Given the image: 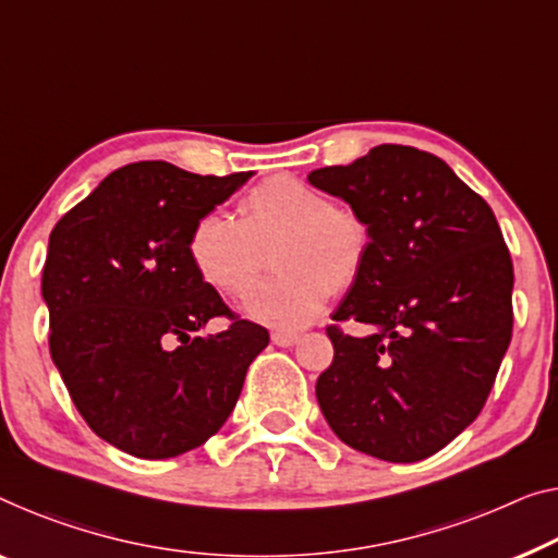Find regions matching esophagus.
<instances>
[{"label": "esophagus", "instance_id": "esophagus-1", "mask_svg": "<svg viewBox=\"0 0 558 558\" xmlns=\"http://www.w3.org/2000/svg\"><path fill=\"white\" fill-rule=\"evenodd\" d=\"M301 340V332H288V330H276L272 332V343L280 348H290Z\"/></svg>", "mask_w": 558, "mask_h": 558}]
</instances>
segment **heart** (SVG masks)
<instances>
[{
	"label": "heart",
	"mask_w": 558,
	"mask_h": 558,
	"mask_svg": "<svg viewBox=\"0 0 558 558\" xmlns=\"http://www.w3.org/2000/svg\"><path fill=\"white\" fill-rule=\"evenodd\" d=\"M371 226L351 205L293 174H276L247 190L238 220L213 210L187 232V257L207 286L245 295L272 247V272L245 301V315L263 326L295 330L330 301L332 288H351L368 263Z\"/></svg>",
	"instance_id": "obj_1"
}]
</instances>
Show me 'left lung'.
<instances>
[{
  "label": "left lung",
  "mask_w": 558,
  "mask_h": 558,
  "mask_svg": "<svg viewBox=\"0 0 558 558\" xmlns=\"http://www.w3.org/2000/svg\"><path fill=\"white\" fill-rule=\"evenodd\" d=\"M371 226V255L326 328L315 384L343 444L390 463L438 453L492 393L513 330V263L494 210L440 157L378 145L307 174ZM371 325L355 339L339 328Z\"/></svg>",
  "instance_id": "1"
}]
</instances>
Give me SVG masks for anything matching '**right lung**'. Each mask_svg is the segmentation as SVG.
<instances>
[{"label": "right lung", "mask_w": 558, "mask_h": 558, "mask_svg": "<svg viewBox=\"0 0 558 558\" xmlns=\"http://www.w3.org/2000/svg\"><path fill=\"white\" fill-rule=\"evenodd\" d=\"M247 178L124 165L49 235V353L87 426L135 459H172L218 434L270 340L187 257L193 222ZM213 317H228L229 330L197 337Z\"/></svg>", "instance_id": "1"}]
</instances>
